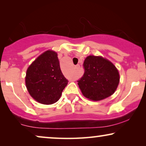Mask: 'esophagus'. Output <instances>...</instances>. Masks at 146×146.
I'll return each mask as SVG.
<instances>
[{
  "label": "esophagus",
  "instance_id": "34e87169",
  "mask_svg": "<svg viewBox=\"0 0 146 146\" xmlns=\"http://www.w3.org/2000/svg\"><path fill=\"white\" fill-rule=\"evenodd\" d=\"M79 67H80V66H79V65H77V66H75V69L78 70V69L79 68Z\"/></svg>",
  "mask_w": 146,
  "mask_h": 146
}]
</instances>
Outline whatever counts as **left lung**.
Here are the masks:
<instances>
[{
	"label": "left lung",
	"mask_w": 146,
	"mask_h": 146,
	"mask_svg": "<svg viewBox=\"0 0 146 146\" xmlns=\"http://www.w3.org/2000/svg\"><path fill=\"white\" fill-rule=\"evenodd\" d=\"M84 74L77 82L86 98L99 101L114 93L119 82V72L111 62L89 56L84 62Z\"/></svg>",
	"instance_id": "left-lung-1"
}]
</instances>
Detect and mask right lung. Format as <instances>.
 Here are the masks:
<instances>
[{
  "instance_id": "obj_1",
  "label": "right lung",
  "mask_w": 146,
  "mask_h": 146,
  "mask_svg": "<svg viewBox=\"0 0 146 146\" xmlns=\"http://www.w3.org/2000/svg\"><path fill=\"white\" fill-rule=\"evenodd\" d=\"M25 80L31 96L43 104L56 102L68 82L60 70L57 54L52 50L46 51L32 63Z\"/></svg>"
}]
</instances>
